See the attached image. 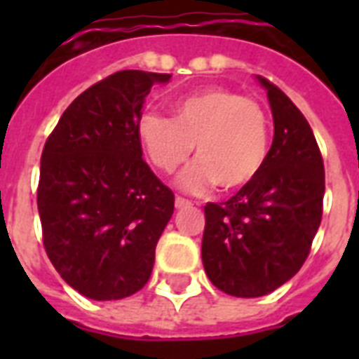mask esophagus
I'll return each instance as SVG.
<instances>
[{"instance_id": "34e87169", "label": "esophagus", "mask_w": 359, "mask_h": 359, "mask_svg": "<svg viewBox=\"0 0 359 359\" xmlns=\"http://www.w3.org/2000/svg\"><path fill=\"white\" fill-rule=\"evenodd\" d=\"M175 207L179 208V210H182V208H190L191 203L188 201V199H184V197H177V199H175Z\"/></svg>"}]
</instances>
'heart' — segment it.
Instances as JSON below:
<instances>
[{"mask_svg":"<svg viewBox=\"0 0 359 359\" xmlns=\"http://www.w3.org/2000/svg\"><path fill=\"white\" fill-rule=\"evenodd\" d=\"M173 119L147 114L140 121V140L151 162L173 173L190 160L197 162L179 177V186L203 194L210 186L240 190L255 179L268 156V121L262 108L238 93L208 87L180 98Z\"/></svg>","mask_w":359,"mask_h":359,"instance_id":"heart-1","label":"heart"}]
</instances>
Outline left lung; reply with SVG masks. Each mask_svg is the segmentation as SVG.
Segmentation results:
<instances>
[{
	"instance_id": "left-lung-1",
	"label": "left lung",
	"mask_w": 359,
	"mask_h": 359,
	"mask_svg": "<svg viewBox=\"0 0 359 359\" xmlns=\"http://www.w3.org/2000/svg\"><path fill=\"white\" fill-rule=\"evenodd\" d=\"M266 89L273 141L250 184L207 203L201 259L214 287L238 298L272 292L302 268L323 218L324 163L313 130L281 89Z\"/></svg>"
}]
</instances>
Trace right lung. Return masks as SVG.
<instances>
[{"label":"right lung","instance_id":"add662e5","mask_svg":"<svg viewBox=\"0 0 359 359\" xmlns=\"http://www.w3.org/2000/svg\"><path fill=\"white\" fill-rule=\"evenodd\" d=\"M171 74L121 70L61 115L41 158L36 205L53 268L91 300L132 296L151 278L175 196L143 162L140 119Z\"/></svg>","mask_w":359,"mask_h":359}]
</instances>
